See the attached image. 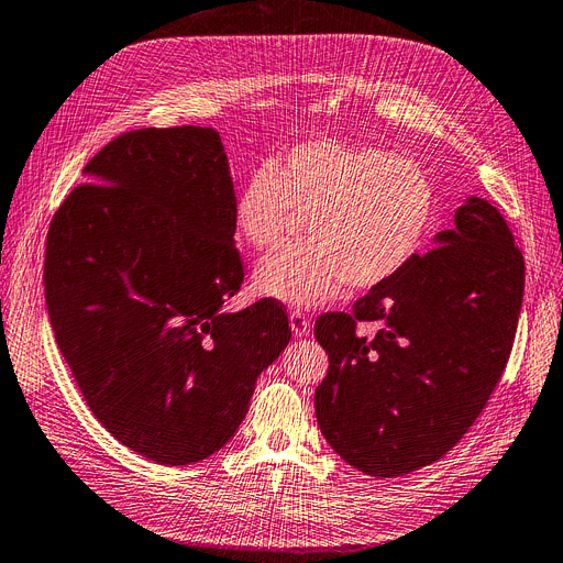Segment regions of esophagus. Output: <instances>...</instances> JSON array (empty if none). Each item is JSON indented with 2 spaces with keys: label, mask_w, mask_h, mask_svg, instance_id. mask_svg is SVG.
<instances>
[{
  "label": "esophagus",
  "mask_w": 563,
  "mask_h": 563,
  "mask_svg": "<svg viewBox=\"0 0 563 563\" xmlns=\"http://www.w3.org/2000/svg\"><path fill=\"white\" fill-rule=\"evenodd\" d=\"M288 321H290V330H294L296 336H309L311 323H309V319L305 317L302 311H294V313H290Z\"/></svg>",
  "instance_id": "34e87169"
}]
</instances>
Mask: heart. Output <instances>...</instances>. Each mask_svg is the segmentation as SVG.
I'll return each mask as SVG.
<instances>
[{
	"label": "heart",
	"instance_id": "1",
	"mask_svg": "<svg viewBox=\"0 0 563 563\" xmlns=\"http://www.w3.org/2000/svg\"><path fill=\"white\" fill-rule=\"evenodd\" d=\"M307 212V240L265 256L256 288L290 307H321L351 288L397 277L427 244L437 189L424 168L395 152L309 139L256 166L233 198L238 235L263 250Z\"/></svg>",
	"mask_w": 563,
	"mask_h": 563
}]
</instances>
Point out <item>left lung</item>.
I'll list each match as a JSON object with an SVG mask.
<instances>
[{"label":"left lung","mask_w":563,"mask_h":563,"mask_svg":"<svg viewBox=\"0 0 563 563\" xmlns=\"http://www.w3.org/2000/svg\"><path fill=\"white\" fill-rule=\"evenodd\" d=\"M522 296L525 261L501 212L468 196L432 252L369 288L353 313L317 321L330 369L313 407L332 451L376 478L441 460L499 384ZM357 320L377 332L355 333Z\"/></svg>","instance_id":"8db88e82"}]
</instances>
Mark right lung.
Returning <instances> with one entry per match:
<instances>
[{
	"label": "right lung",
	"mask_w": 563,
	"mask_h": 563,
	"mask_svg": "<svg viewBox=\"0 0 563 563\" xmlns=\"http://www.w3.org/2000/svg\"><path fill=\"white\" fill-rule=\"evenodd\" d=\"M82 177L48 231L55 342L120 443L166 466L206 460L290 342L275 300L223 309L244 273L219 131H129Z\"/></svg>",
	"instance_id": "1"
}]
</instances>
